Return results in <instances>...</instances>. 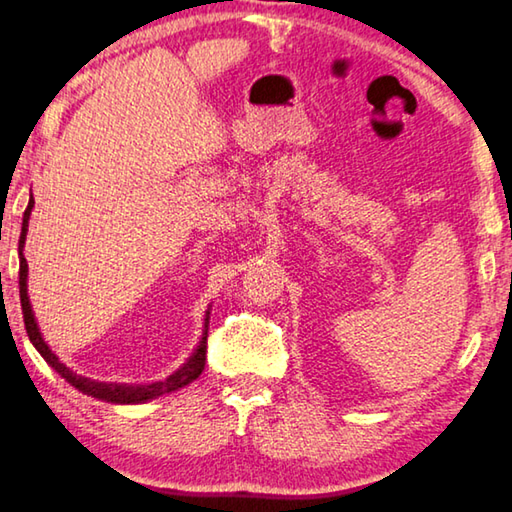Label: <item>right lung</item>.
<instances>
[{
	"instance_id": "right-lung-1",
	"label": "right lung",
	"mask_w": 512,
	"mask_h": 512,
	"mask_svg": "<svg viewBox=\"0 0 512 512\" xmlns=\"http://www.w3.org/2000/svg\"><path fill=\"white\" fill-rule=\"evenodd\" d=\"M31 208H33V197L29 199V206L27 211H24L22 217V233H20V247H18V254H20V304H22V315H24V326H27V333H29V340L33 342V347L40 351V356H43L49 365L54 367V370L63 376V379L74 385L79 392L83 395H90L95 399H102L108 401V404H145L149 399H156V397H163V395H170V392L183 388V385H188L197 379V376L204 372V365H206V338H208V311H206V320H204V333H201V340L197 349L192 351V356L183 363L177 372L167 376L163 381H154V383H106V381H95V379H86V376H79L77 372H72L70 367L63 365L58 356L54 354L52 349L47 347V342L43 338V333L38 329V322L36 317H33L31 311V301H29V292H27V274H29V265H27V258H24L22 249H24V240H27V231H29V217H31Z\"/></svg>"
}]
</instances>
